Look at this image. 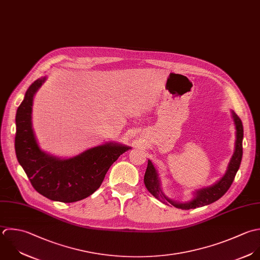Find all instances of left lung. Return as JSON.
Segmentation results:
<instances>
[{
    "instance_id": "left-lung-1",
    "label": "left lung",
    "mask_w": 260,
    "mask_h": 260,
    "mask_svg": "<svg viewBox=\"0 0 260 260\" xmlns=\"http://www.w3.org/2000/svg\"><path fill=\"white\" fill-rule=\"evenodd\" d=\"M232 112V117L234 120L235 128H236V141H235V149L234 153L232 155V158L228 164L226 173L221 177L220 180H218L216 183H214L211 186L203 187L201 189H197L193 192V198L186 202V203H179L170 200L162 190L161 187V181L158 175V172L156 168L154 167L151 160H148V166L144 177V182L146 185V188L148 191L154 196L157 200L162 202L163 204H171L173 207L181 210H190V209H197L201 207H205L208 205H211L221 199L227 190L230 188L231 184L233 183V180L235 178V175L240 167L242 155H243V148H242V141H243V125L242 121L239 118V116L234 112Z\"/></svg>"
}]
</instances>
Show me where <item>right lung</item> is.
I'll return each instance as SVG.
<instances>
[{"label": "right lung", "instance_id": "1", "mask_svg": "<svg viewBox=\"0 0 260 260\" xmlns=\"http://www.w3.org/2000/svg\"><path fill=\"white\" fill-rule=\"evenodd\" d=\"M45 80L42 77L30 85L17 109L16 156L37 192L54 202L74 203L94 193L110 166L132 148L109 142L71 158L55 157L41 150L32 127V105Z\"/></svg>", "mask_w": 260, "mask_h": 260}]
</instances>
